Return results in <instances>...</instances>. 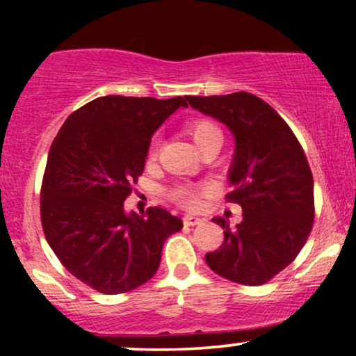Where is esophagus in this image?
I'll return each instance as SVG.
<instances>
[{
    "label": "esophagus",
    "mask_w": 356,
    "mask_h": 356,
    "mask_svg": "<svg viewBox=\"0 0 356 356\" xmlns=\"http://www.w3.org/2000/svg\"><path fill=\"white\" fill-rule=\"evenodd\" d=\"M184 220V226H197V224L202 222L201 218H195V216H186Z\"/></svg>",
    "instance_id": "obj_1"
}]
</instances>
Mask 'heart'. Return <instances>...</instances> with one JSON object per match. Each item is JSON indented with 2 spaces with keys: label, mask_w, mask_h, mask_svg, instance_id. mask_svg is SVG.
<instances>
[{
  "label": "heart",
  "mask_w": 356,
  "mask_h": 356,
  "mask_svg": "<svg viewBox=\"0 0 356 356\" xmlns=\"http://www.w3.org/2000/svg\"><path fill=\"white\" fill-rule=\"evenodd\" d=\"M189 134L192 140L195 142V145L201 149L207 144V142L214 140V138H220L222 140V132L218 125L212 120H207V118H197V120H192L189 124ZM159 149H161V140L157 137L150 142L149 150H147V159L150 162H154L157 159ZM206 191V187H194V186H175L172 191H170V195L177 204H181L184 207H189V209H195L201 204V192Z\"/></svg>",
  "instance_id": "1"
}]
</instances>
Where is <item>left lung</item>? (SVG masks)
Here are the masks:
<instances>
[{"label": "left lung", "instance_id": "obj_1", "mask_svg": "<svg viewBox=\"0 0 356 356\" xmlns=\"http://www.w3.org/2000/svg\"><path fill=\"white\" fill-rule=\"evenodd\" d=\"M192 108L222 122L234 136L227 201L239 204L243 220L214 218L224 243L207 252L216 275L259 286L295 261L312 232L313 175L300 142L266 102L248 92L186 97Z\"/></svg>", "mask_w": 356, "mask_h": 356}]
</instances>
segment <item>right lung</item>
I'll use <instances>...</instances> for the list:
<instances>
[{"label":"right lung","instance_id":"obj_1","mask_svg":"<svg viewBox=\"0 0 356 356\" xmlns=\"http://www.w3.org/2000/svg\"><path fill=\"white\" fill-rule=\"evenodd\" d=\"M184 97L107 95L65 120L48 152L42 186L44 238L76 280L105 295L147 283L164 241L182 220L162 207L144 216L124 202L144 172L150 138Z\"/></svg>","mask_w":356,"mask_h":356}]
</instances>
